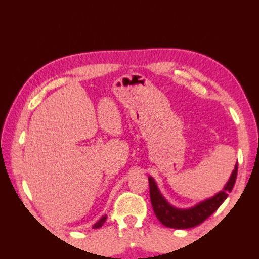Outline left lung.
Instances as JSON below:
<instances>
[{"label": "left lung", "mask_w": 259, "mask_h": 259, "mask_svg": "<svg viewBox=\"0 0 259 259\" xmlns=\"http://www.w3.org/2000/svg\"><path fill=\"white\" fill-rule=\"evenodd\" d=\"M237 170L238 163L235 165V169L232 170L230 179L227 182L224 190L217 193L214 196L210 197V199L202 201L199 204L194 205L193 207H189V209H179V207L169 204L165 197L161 195L155 180L149 176L148 181L150 200L157 219L165 227L174 228V229H189V228L199 226L212 213H214L218 207L224 203L228 197V194L232 191V187L235 185Z\"/></svg>", "instance_id": "obj_1"}]
</instances>
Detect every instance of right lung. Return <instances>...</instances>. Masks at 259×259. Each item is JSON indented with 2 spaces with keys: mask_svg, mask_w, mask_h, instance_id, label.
I'll use <instances>...</instances> for the list:
<instances>
[{
  "mask_svg": "<svg viewBox=\"0 0 259 259\" xmlns=\"http://www.w3.org/2000/svg\"><path fill=\"white\" fill-rule=\"evenodd\" d=\"M105 220H106V215H103V217L101 218V219H100L98 222H96V224L93 226L94 229H98V228L102 227V226H103V224L105 222Z\"/></svg>",
  "mask_w": 259,
  "mask_h": 259,
  "instance_id": "right-lung-1",
  "label": "right lung"
}]
</instances>
